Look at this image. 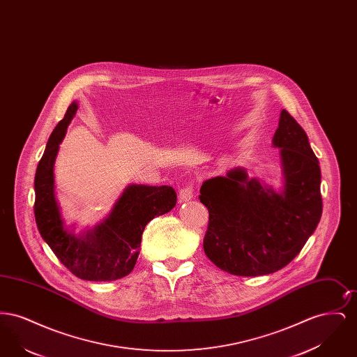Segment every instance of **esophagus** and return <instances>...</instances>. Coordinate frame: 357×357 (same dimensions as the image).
I'll return each instance as SVG.
<instances>
[{"mask_svg": "<svg viewBox=\"0 0 357 357\" xmlns=\"http://www.w3.org/2000/svg\"><path fill=\"white\" fill-rule=\"evenodd\" d=\"M178 198H179V202H187V201H191L194 198V188L192 185H186L185 187H182L179 190V194H178Z\"/></svg>", "mask_w": 357, "mask_h": 357, "instance_id": "34e87169", "label": "esophagus"}]
</instances>
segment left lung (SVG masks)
I'll return each mask as SVG.
<instances>
[{
    "mask_svg": "<svg viewBox=\"0 0 357 357\" xmlns=\"http://www.w3.org/2000/svg\"><path fill=\"white\" fill-rule=\"evenodd\" d=\"M273 146L280 149L284 188L275 192L236 167L201 187L208 210L204 255L223 272L243 277L287 266L316 230L321 214V171L303 127L282 109Z\"/></svg>",
    "mask_w": 357,
    "mask_h": 357,
    "instance_id": "8db88e82",
    "label": "left lung"
}]
</instances>
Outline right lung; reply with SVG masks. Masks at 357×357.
I'll return each instance as SVG.
<instances>
[{
	"label": "right lung",
	"mask_w": 357,
	"mask_h": 357,
	"mask_svg": "<svg viewBox=\"0 0 357 357\" xmlns=\"http://www.w3.org/2000/svg\"><path fill=\"white\" fill-rule=\"evenodd\" d=\"M76 111L77 102H73L53 130L38 162L34 218L41 237L69 272L86 281H114L132 272L146 225L174 208L176 192L170 186L130 185L109 215L92 230L75 236L66 229L54 197L53 166Z\"/></svg>",
	"instance_id": "obj_1"
}]
</instances>
